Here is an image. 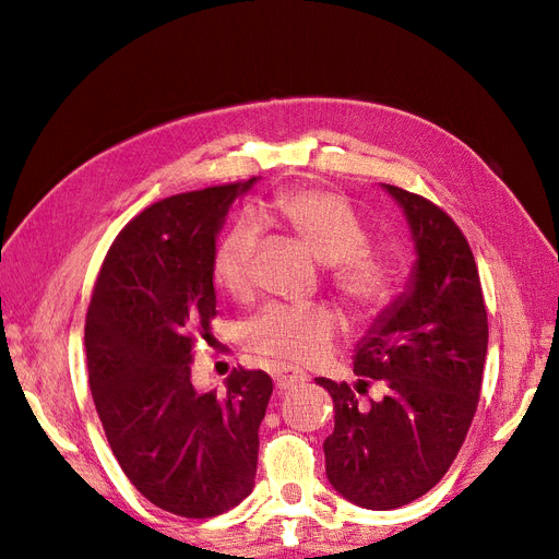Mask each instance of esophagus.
<instances>
[{"instance_id":"esophagus-1","label":"esophagus","mask_w":559,"mask_h":559,"mask_svg":"<svg viewBox=\"0 0 559 559\" xmlns=\"http://www.w3.org/2000/svg\"><path fill=\"white\" fill-rule=\"evenodd\" d=\"M273 378H275V386L280 389V392H286V389H294L298 384H306V380H308L292 366H277L273 370Z\"/></svg>"}]
</instances>
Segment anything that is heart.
Listing matches in <instances>:
<instances>
[{
	"label": "heart",
	"instance_id": "obj_1",
	"mask_svg": "<svg viewBox=\"0 0 559 559\" xmlns=\"http://www.w3.org/2000/svg\"><path fill=\"white\" fill-rule=\"evenodd\" d=\"M259 214L280 218L329 265V284L345 308L359 321H373L399 294L396 253L370 245L368 224L341 193L300 186L267 200ZM259 251V228L247 218L235 222L212 253L216 284L230 296L245 298L253 289V261ZM341 321L324 306H284L273 302L245 326V345L267 359L319 366L331 357Z\"/></svg>",
	"mask_w": 559,
	"mask_h": 559
}]
</instances>
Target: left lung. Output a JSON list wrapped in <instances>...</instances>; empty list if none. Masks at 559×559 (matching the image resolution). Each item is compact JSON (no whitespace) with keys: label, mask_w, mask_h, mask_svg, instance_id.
Listing matches in <instances>:
<instances>
[{"label":"left lung","mask_w":559,"mask_h":559,"mask_svg":"<svg viewBox=\"0 0 559 559\" xmlns=\"http://www.w3.org/2000/svg\"><path fill=\"white\" fill-rule=\"evenodd\" d=\"M384 189L413 228V286L359 343L357 384L317 378L335 411L326 476L370 511L411 503L445 476L476 415L487 357L483 286L464 233L431 200ZM373 383L381 396L364 404Z\"/></svg>","instance_id":"1"}]
</instances>
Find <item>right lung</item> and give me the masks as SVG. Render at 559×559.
<instances>
[{"label": "right lung", "mask_w": 559, "mask_h": 559, "mask_svg": "<svg viewBox=\"0 0 559 559\" xmlns=\"http://www.w3.org/2000/svg\"><path fill=\"white\" fill-rule=\"evenodd\" d=\"M257 179L177 193L116 235L86 314L95 411L138 492L181 518H214L253 487L273 380L233 368L226 392L191 382L216 317L212 253L233 200Z\"/></svg>", "instance_id": "add662e5"}]
</instances>
